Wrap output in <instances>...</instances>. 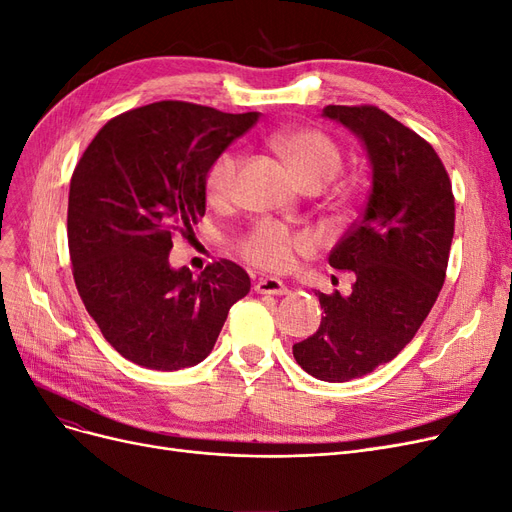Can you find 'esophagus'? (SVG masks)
Wrapping results in <instances>:
<instances>
[{
    "label": "esophagus",
    "mask_w": 512,
    "mask_h": 512,
    "mask_svg": "<svg viewBox=\"0 0 512 512\" xmlns=\"http://www.w3.org/2000/svg\"><path fill=\"white\" fill-rule=\"evenodd\" d=\"M255 291L261 293V295H287L289 293L285 282L278 280V278H261V280H257Z\"/></svg>",
    "instance_id": "1"
}]
</instances>
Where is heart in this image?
<instances>
[{
    "mask_svg": "<svg viewBox=\"0 0 512 512\" xmlns=\"http://www.w3.org/2000/svg\"><path fill=\"white\" fill-rule=\"evenodd\" d=\"M274 147L287 160L295 179L304 187H323L342 168V151L329 135L316 128L280 132L274 137ZM238 166L240 158L234 151H223L211 164L204 179L208 200L223 202L232 196ZM312 244V236L308 234L291 232L285 225L274 221H261L249 234L240 238L238 251L246 261H251L261 270L282 272L293 266L299 253L310 251Z\"/></svg>",
    "mask_w": 512,
    "mask_h": 512,
    "instance_id": "1",
    "label": "heart"
}]
</instances>
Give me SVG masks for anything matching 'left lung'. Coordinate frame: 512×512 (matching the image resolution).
Here are the masks:
<instances>
[{"label":"left lung","mask_w":512,"mask_h":512,"mask_svg":"<svg viewBox=\"0 0 512 512\" xmlns=\"http://www.w3.org/2000/svg\"><path fill=\"white\" fill-rule=\"evenodd\" d=\"M323 116L363 141L371 192L329 255L331 268L354 272L352 293H316L325 316L293 356L318 380L350 382L390 363L422 327L445 282L456 202L437 151L386 111L327 105Z\"/></svg>","instance_id":"1"}]
</instances>
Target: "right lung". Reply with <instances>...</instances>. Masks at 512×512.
I'll return each instance as SVG.
<instances>
[{
	"label": "right lung",
	"mask_w": 512,
	"mask_h": 512,
	"mask_svg": "<svg viewBox=\"0 0 512 512\" xmlns=\"http://www.w3.org/2000/svg\"><path fill=\"white\" fill-rule=\"evenodd\" d=\"M257 111L160 101L109 120L73 170L67 240L73 280L103 337L156 371L194 367L211 354L227 312L251 291L230 259L192 276L170 268L173 234L204 217V179Z\"/></svg>",
	"instance_id": "obj_1"
}]
</instances>
